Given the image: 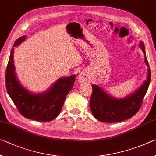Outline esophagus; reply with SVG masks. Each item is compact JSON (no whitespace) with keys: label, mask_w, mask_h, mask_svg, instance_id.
Masks as SVG:
<instances>
[{"label":"esophagus","mask_w":156,"mask_h":156,"mask_svg":"<svg viewBox=\"0 0 156 156\" xmlns=\"http://www.w3.org/2000/svg\"><path fill=\"white\" fill-rule=\"evenodd\" d=\"M90 79V75L89 74L87 71H82L80 74H79L78 76V80L80 83H85L87 82Z\"/></svg>","instance_id":"34e87169"}]
</instances>
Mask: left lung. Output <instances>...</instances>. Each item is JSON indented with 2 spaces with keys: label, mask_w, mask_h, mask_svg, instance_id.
Wrapping results in <instances>:
<instances>
[{
  "label": "left lung",
  "mask_w": 156,
  "mask_h": 156,
  "mask_svg": "<svg viewBox=\"0 0 156 156\" xmlns=\"http://www.w3.org/2000/svg\"><path fill=\"white\" fill-rule=\"evenodd\" d=\"M140 46L144 54V62L149 67L148 77L138 90L124 98L117 99L106 94L97 85H91L90 107L92 115L96 119L105 123H115L132 117L140 109L143 98L149 88L151 80L149 65L146 56L144 45L140 42Z\"/></svg>",
  "instance_id": "left-lung-1"
}]
</instances>
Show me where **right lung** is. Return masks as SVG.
Instances as JSON below:
<instances>
[{
	"instance_id": "add662e5",
	"label": "right lung",
	"mask_w": 156,
	"mask_h": 156,
	"mask_svg": "<svg viewBox=\"0 0 156 156\" xmlns=\"http://www.w3.org/2000/svg\"><path fill=\"white\" fill-rule=\"evenodd\" d=\"M26 36L16 39L13 47L25 40ZM14 48H12L5 73L6 89L22 116L38 122H51L58 117L65 98L73 87L76 76L61 78L48 91L42 94L30 93L16 79L14 66Z\"/></svg>"
}]
</instances>
